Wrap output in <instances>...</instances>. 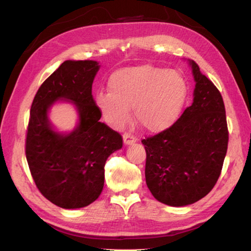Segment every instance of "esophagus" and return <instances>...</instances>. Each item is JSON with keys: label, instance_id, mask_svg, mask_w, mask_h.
<instances>
[{"label": "esophagus", "instance_id": "esophagus-1", "mask_svg": "<svg viewBox=\"0 0 251 251\" xmlns=\"http://www.w3.org/2000/svg\"><path fill=\"white\" fill-rule=\"evenodd\" d=\"M123 139H124V144L125 145H131V144H134L137 142V137L131 134L128 133H125L124 136H123Z\"/></svg>", "mask_w": 251, "mask_h": 251}]
</instances>
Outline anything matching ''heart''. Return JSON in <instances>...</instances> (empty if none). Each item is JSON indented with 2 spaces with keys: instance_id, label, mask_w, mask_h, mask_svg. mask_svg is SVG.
<instances>
[{
  "instance_id": "1",
  "label": "heart",
  "mask_w": 251,
  "mask_h": 251,
  "mask_svg": "<svg viewBox=\"0 0 251 251\" xmlns=\"http://www.w3.org/2000/svg\"><path fill=\"white\" fill-rule=\"evenodd\" d=\"M108 92L96 95L97 107L108 124L122 128L130 121V107L144 128L158 133L179 117L187 84L179 72L151 64L126 67L112 73Z\"/></svg>"
}]
</instances>
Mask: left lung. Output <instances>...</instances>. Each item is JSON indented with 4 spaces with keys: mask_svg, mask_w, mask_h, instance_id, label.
<instances>
[{
    "mask_svg": "<svg viewBox=\"0 0 251 251\" xmlns=\"http://www.w3.org/2000/svg\"><path fill=\"white\" fill-rule=\"evenodd\" d=\"M189 64L196 82L193 104L169 128L142 141L148 189L174 207L196 202L214 188L229 139L222 94L197 63Z\"/></svg>",
    "mask_w": 251,
    "mask_h": 251,
    "instance_id": "obj_1",
    "label": "left lung"
}]
</instances>
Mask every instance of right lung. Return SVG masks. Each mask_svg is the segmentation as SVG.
I'll return each instance as SVG.
<instances>
[{"label": "right lung", "mask_w": 251, "mask_h": 251, "mask_svg": "<svg viewBox=\"0 0 251 251\" xmlns=\"http://www.w3.org/2000/svg\"><path fill=\"white\" fill-rule=\"evenodd\" d=\"M99 70L96 61H65L41 85L31 106L25 142L29 171L41 194L65 209L100 197L106 159L123 147L121 134L100 122L92 95ZM58 99L73 102L79 113V124L69 134L54 131L48 121V109Z\"/></svg>", "instance_id": "obj_1"}]
</instances>
